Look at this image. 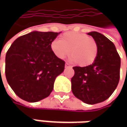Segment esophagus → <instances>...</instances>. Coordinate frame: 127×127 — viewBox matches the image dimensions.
<instances>
[{
	"label": "esophagus",
	"instance_id": "obj_1",
	"mask_svg": "<svg viewBox=\"0 0 127 127\" xmlns=\"http://www.w3.org/2000/svg\"><path fill=\"white\" fill-rule=\"evenodd\" d=\"M65 67L66 68H71V66H70L68 63H66L65 64Z\"/></svg>",
	"mask_w": 127,
	"mask_h": 127
}]
</instances>
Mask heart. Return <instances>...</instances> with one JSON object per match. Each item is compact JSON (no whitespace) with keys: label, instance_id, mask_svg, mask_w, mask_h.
<instances>
[{"label":"heart","instance_id":"heart-1","mask_svg":"<svg viewBox=\"0 0 127 127\" xmlns=\"http://www.w3.org/2000/svg\"><path fill=\"white\" fill-rule=\"evenodd\" d=\"M50 48L57 58L63 59L71 52V60L81 66L91 65L98 55L95 40L84 33L70 31L64 33L60 40L52 41Z\"/></svg>","mask_w":127,"mask_h":127}]
</instances>
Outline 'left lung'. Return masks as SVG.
I'll return each mask as SVG.
<instances>
[{"label": "left lung", "mask_w": 127, "mask_h": 127, "mask_svg": "<svg viewBox=\"0 0 127 127\" xmlns=\"http://www.w3.org/2000/svg\"><path fill=\"white\" fill-rule=\"evenodd\" d=\"M98 45V55L87 66H73L71 89L75 97L93 105L105 101L114 93L120 80V57L114 44L103 34L88 32Z\"/></svg>", "instance_id": "8db88e82"}]
</instances>
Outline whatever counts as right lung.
Masks as SVG:
<instances>
[{"instance_id": "right-lung-1", "label": "right lung", "mask_w": 127, "mask_h": 127, "mask_svg": "<svg viewBox=\"0 0 127 127\" xmlns=\"http://www.w3.org/2000/svg\"><path fill=\"white\" fill-rule=\"evenodd\" d=\"M61 32L34 31L18 37L7 51L5 75L16 95L37 102L50 95L65 62L57 58L50 45Z\"/></svg>"}]
</instances>
